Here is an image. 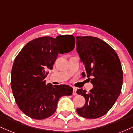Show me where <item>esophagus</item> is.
Returning <instances> with one entry per match:
<instances>
[{"mask_svg":"<svg viewBox=\"0 0 133 133\" xmlns=\"http://www.w3.org/2000/svg\"><path fill=\"white\" fill-rule=\"evenodd\" d=\"M73 89H74V92H73V95H77V88L74 87V88H73Z\"/></svg>","mask_w":133,"mask_h":133,"instance_id":"obj_1","label":"esophagus"}]
</instances>
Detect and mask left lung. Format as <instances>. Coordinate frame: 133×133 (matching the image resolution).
Wrapping results in <instances>:
<instances>
[{"mask_svg":"<svg viewBox=\"0 0 133 133\" xmlns=\"http://www.w3.org/2000/svg\"><path fill=\"white\" fill-rule=\"evenodd\" d=\"M77 51L85 72L94 87L89 93L82 89L77 93L85 99V104L77 109L79 116L87 119L102 117L111 109L120 95L123 71L116 52L107 43L92 36H77Z\"/></svg>","mask_w":133,"mask_h":133,"instance_id":"1","label":"left lung"}]
</instances>
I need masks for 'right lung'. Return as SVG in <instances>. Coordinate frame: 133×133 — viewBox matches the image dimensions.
<instances>
[{"label":"right lung","mask_w":133,"mask_h":133,"mask_svg":"<svg viewBox=\"0 0 133 133\" xmlns=\"http://www.w3.org/2000/svg\"><path fill=\"white\" fill-rule=\"evenodd\" d=\"M75 44L73 35L41 37L27 43L15 58L10 80L13 95L21 111L31 118L50 117L59 98L72 94L70 86L46 84L44 78L58 55L69 53Z\"/></svg>","instance_id":"1"}]
</instances>
